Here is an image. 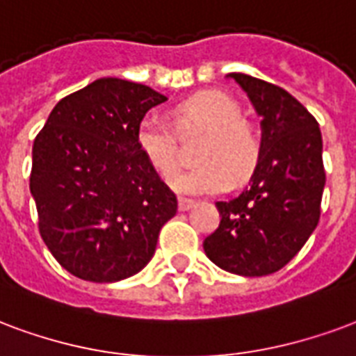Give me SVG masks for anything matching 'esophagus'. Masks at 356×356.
<instances>
[{"label": "esophagus", "mask_w": 356, "mask_h": 356, "mask_svg": "<svg viewBox=\"0 0 356 356\" xmlns=\"http://www.w3.org/2000/svg\"><path fill=\"white\" fill-rule=\"evenodd\" d=\"M192 207H194V200L179 198V211H188Z\"/></svg>", "instance_id": "esophagus-1"}]
</instances>
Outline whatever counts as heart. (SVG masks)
<instances>
[{"label":"heart","mask_w":356,"mask_h":356,"mask_svg":"<svg viewBox=\"0 0 356 356\" xmlns=\"http://www.w3.org/2000/svg\"><path fill=\"white\" fill-rule=\"evenodd\" d=\"M239 104L225 92L194 94L173 107L171 118L179 134L205 131L198 160L204 164L173 179V188L186 196L225 192L232 183H245L257 171L262 143L257 130L245 122ZM158 118L147 117L136 128L141 156L162 179L179 170L177 134Z\"/></svg>","instance_id":"heart-1"}]
</instances>
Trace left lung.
I'll use <instances>...</instances> for the list:
<instances>
[{"label":"left lung","mask_w":356,"mask_h":356,"mask_svg":"<svg viewBox=\"0 0 356 356\" xmlns=\"http://www.w3.org/2000/svg\"><path fill=\"white\" fill-rule=\"evenodd\" d=\"M262 117V156L251 186L217 202L220 222L204 251L226 272L260 277L291 262L317 228L325 191L323 138L315 117L275 84L230 73Z\"/></svg>","instance_id":"8db88e82"}]
</instances>
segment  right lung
Segmentation results:
<instances>
[{
  "label": "right lung",
  "instance_id": "add662e5",
  "mask_svg": "<svg viewBox=\"0 0 356 356\" xmlns=\"http://www.w3.org/2000/svg\"><path fill=\"white\" fill-rule=\"evenodd\" d=\"M168 97L97 79L60 99L33 141L30 191L39 234L75 277L115 283L141 272L177 198L136 145L145 113Z\"/></svg>",
  "mask_w": 356,
  "mask_h": 356
}]
</instances>
